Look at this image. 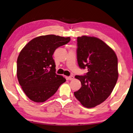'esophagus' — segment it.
<instances>
[{
	"label": "esophagus",
	"mask_w": 133,
	"mask_h": 133,
	"mask_svg": "<svg viewBox=\"0 0 133 133\" xmlns=\"http://www.w3.org/2000/svg\"><path fill=\"white\" fill-rule=\"evenodd\" d=\"M74 78V77L72 75H71V76H70L68 77V79H69V80H70V81L72 80Z\"/></svg>",
	"instance_id": "34e87169"
}]
</instances>
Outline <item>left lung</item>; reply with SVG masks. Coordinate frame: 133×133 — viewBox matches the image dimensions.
Returning a JSON list of instances; mask_svg holds the SVG:
<instances>
[{
	"mask_svg": "<svg viewBox=\"0 0 133 133\" xmlns=\"http://www.w3.org/2000/svg\"><path fill=\"white\" fill-rule=\"evenodd\" d=\"M77 58L81 69H88L83 76L76 75L81 88L74 95L88 108L100 104L108 98L118 78V63L114 50L94 37H78Z\"/></svg>",
	"mask_w": 133,
	"mask_h": 133,
	"instance_id": "1",
	"label": "left lung"
}]
</instances>
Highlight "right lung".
Instances as JSON below:
<instances>
[{"label":"right lung","mask_w":133,"mask_h":133,"mask_svg":"<svg viewBox=\"0 0 133 133\" xmlns=\"http://www.w3.org/2000/svg\"><path fill=\"white\" fill-rule=\"evenodd\" d=\"M70 41V37L41 36L30 41L18 56L17 75L25 95L35 102H44L66 81L56 74L52 55L55 50Z\"/></svg>","instance_id":"add662e5"}]
</instances>
